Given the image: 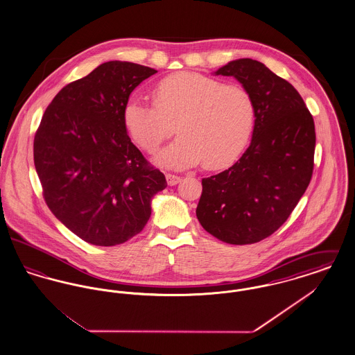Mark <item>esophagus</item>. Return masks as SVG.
Returning <instances> with one entry per match:
<instances>
[{
    "label": "esophagus",
    "mask_w": 355,
    "mask_h": 355,
    "mask_svg": "<svg viewBox=\"0 0 355 355\" xmlns=\"http://www.w3.org/2000/svg\"><path fill=\"white\" fill-rule=\"evenodd\" d=\"M166 181H168V185L169 186L177 185L178 182H181V177H178V175H175V174H170V173H168V174H166Z\"/></svg>",
    "instance_id": "34e87169"
}]
</instances>
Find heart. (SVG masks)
<instances>
[{
    "label": "heart",
    "mask_w": 355,
    "mask_h": 355,
    "mask_svg": "<svg viewBox=\"0 0 355 355\" xmlns=\"http://www.w3.org/2000/svg\"><path fill=\"white\" fill-rule=\"evenodd\" d=\"M154 105L132 98L123 106V125L145 152H155L175 132L180 137L155 155L171 169L198 165L222 169L248 145L255 122V103L248 89L225 85L198 73L165 77L153 89Z\"/></svg>",
    "instance_id": "1"
}]
</instances>
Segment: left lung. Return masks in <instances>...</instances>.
<instances>
[{
  "label": "left lung",
  "instance_id": "8db88e82",
  "mask_svg": "<svg viewBox=\"0 0 355 355\" xmlns=\"http://www.w3.org/2000/svg\"><path fill=\"white\" fill-rule=\"evenodd\" d=\"M234 77L255 103L249 148L233 166L202 180L197 218L222 242L250 245L278 230L310 184L314 121L295 87L262 62L239 58L214 71Z\"/></svg>",
  "mask_w": 355,
  "mask_h": 355
}]
</instances>
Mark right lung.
<instances>
[{
    "mask_svg": "<svg viewBox=\"0 0 355 355\" xmlns=\"http://www.w3.org/2000/svg\"><path fill=\"white\" fill-rule=\"evenodd\" d=\"M155 69L109 61L62 87L34 137V166L51 213L96 246L138 234L152 198L168 184L144 158L123 125L130 93Z\"/></svg>",
    "mask_w": 355,
    "mask_h": 355,
    "instance_id": "1",
    "label": "right lung"
}]
</instances>
